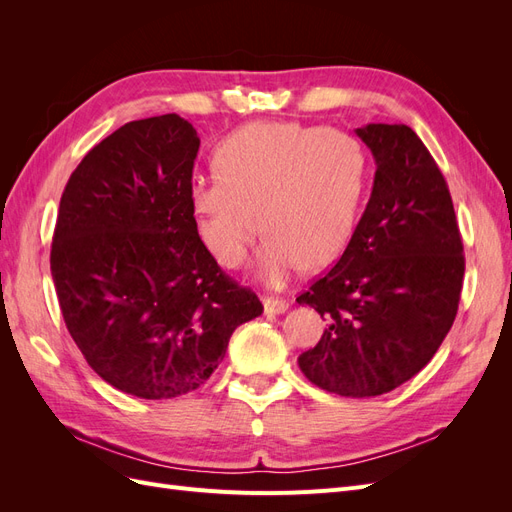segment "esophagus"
Here are the masks:
<instances>
[{"instance_id": "obj_1", "label": "esophagus", "mask_w": 512, "mask_h": 512, "mask_svg": "<svg viewBox=\"0 0 512 512\" xmlns=\"http://www.w3.org/2000/svg\"><path fill=\"white\" fill-rule=\"evenodd\" d=\"M262 305H265V314H284L288 309V301L273 299V297L262 299Z\"/></svg>"}]
</instances>
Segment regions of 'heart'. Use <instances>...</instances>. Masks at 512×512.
<instances>
[{
  "label": "heart",
  "instance_id": "heart-1",
  "mask_svg": "<svg viewBox=\"0 0 512 512\" xmlns=\"http://www.w3.org/2000/svg\"><path fill=\"white\" fill-rule=\"evenodd\" d=\"M218 175L190 181L198 235L224 267H241L258 235V275L282 286L331 265L359 220L367 181L363 145L348 132L297 121L252 123L213 153ZM261 220H257V215Z\"/></svg>",
  "mask_w": 512,
  "mask_h": 512
}]
</instances>
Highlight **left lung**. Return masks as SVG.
Listing matches in <instances>:
<instances>
[{"label":"left lung","mask_w":512,"mask_h":512,"mask_svg":"<svg viewBox=\"0 0 512 512\" xmlns=\"http://www.w3.org/2000/svg\"><path fill=\"white\" fill-rule=\"evenodd\" d=\"M356 136L376 160L369 203L337 265L297 297L327 320L299 356L305 378L342 397H376L416 376L451 331L466 260L451 192L404 123Z\"/></svg>","instance_id":"1"}]
</instances>
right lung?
<instances>
[{
    "instance_id": "obj_1",
    "label": "right lung",
    "mask_w": 512,
    "mask_h": 512,
    "mask_svg": "<svg viewBox=\"0 0 512 512\" xmlns=\"http://www.w3.org/2000/svg\"><path fill=\"white\" fill-rule=\"evenodd\" d=\"M200 138L168 113L91 149L61 194L51 273L74 344L96 374L141 399L196 391L262 303L198 237L190 181Z\"/></svg>"
}]
</instances>
